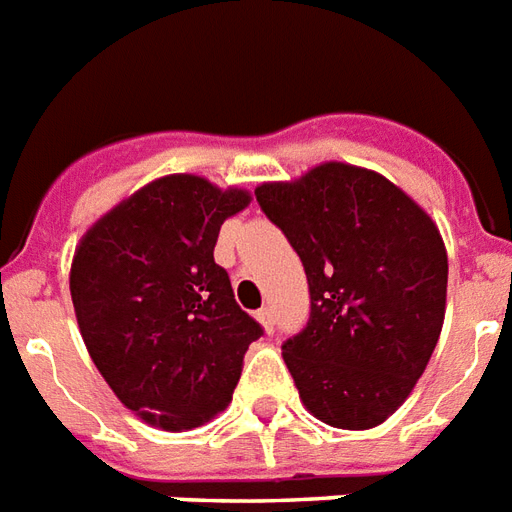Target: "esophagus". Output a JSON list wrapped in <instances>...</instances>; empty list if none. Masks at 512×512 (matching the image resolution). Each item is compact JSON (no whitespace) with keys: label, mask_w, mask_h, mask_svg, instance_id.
<instances>
[{"label":"esophagus","mask_w":512,"mask_h":512,"mask_svg":"<svg viewBox=\"0 0 512 512\" xmlns=\"http://www.w3.org/2000/svg\"><path fill=\"white\" fill-rule=\"evenodd\" d=\"M257 321H260V324H263L268 332H273V311H271V308H260V311H257Z\"/></svg>","instance_id":"34e87169"}]
</instances>
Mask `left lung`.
Returning <instances> with one entry per match:
<instances>
[{"instance_id": "1", "label": "left lung", "mask_w": 512, "mask_h": 512, "mask_svg": "<svg viewBox=\"0 0 512 512\" xmlns=\"http://www.w3.org/2000/svg\"><path fill=\"white\" fill-rule=\"evenodd\" d=\"M255 196L308 276V321L281 345L305 409L332 428L380 425L441 335L449 263L436 223L390 180L340 162Z\"/></svg>"}]
</instances>
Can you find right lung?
Wrapping results in <instances>:
<instances>
[{"label":"right lung","mask_w":512,"mask_h":512,"mask_svg":"<svg viewBox=\"0 0 512 512\" xmlns=\"http://www.w3.org/2000/svg\"><path fill=\"white\" fill-rule=\"evenodd\" d=\"M239 188L170 175L100 217L71 265V300L92 361L127 409L164 430H191L231 404L249 342L263 327L215 263Z\"/></svg>","instance_id":"add662e5"}]
</instances>
